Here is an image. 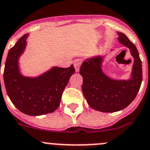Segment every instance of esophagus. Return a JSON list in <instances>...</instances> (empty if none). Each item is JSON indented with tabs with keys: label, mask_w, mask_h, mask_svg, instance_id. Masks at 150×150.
<instances>
[{
	"label": "esophagus",
	"mask_w": 150,
	"mask_h": 150,
	"mask_svg": "<svg viewBox=\"0 0 150 150\" xmlns=\"http://www.w3.org/2000/svg\"><path fill=\"white\" fill-rule=\"evenodd\" d=\"M81 63H82V61H81V59H76V60L74 62V66H75L76 72H78V71H79L80 67H81Z\"/></svg>",
	"instance_id": "34e87169"
}]
</instances>
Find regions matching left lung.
<instances>
[{"label":"left lung","instance_id":"1","mask_svg":"<svg viewBox=\"0 0 150 150\" xmlns=\"http://www.w3.org/2000/svg\"><path fill=\"white\" fill-rule=\"evenodd\" d=\"M119 41L128 47L134 58L131 78L127 81L110 79L102 71L103 57L96 56L83 62L82 91L90 107L101 112H115L125 108L137 95L142 82V61L136 45L122 33Z\"/></svg>","mask_w":150,"mask_h":150}]
</instances>
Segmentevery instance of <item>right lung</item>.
<instances>
[{"label":"right lung","instance_id":"obj_1","mask_svg":"<svg viewBox=\"0 0 150 150\" xmlns=\"http://www.w3.org/2000/svg\"><path fill=\"white\" fill-rule=\"evenodd\" d=\"M27 36L23 35L8 51L4 72L7 94L23 114L40 116L53 113L59 107L64 89L75 69L72 64L68 68L55 67L37 78L23 76L18 59L25 48Z\"/></svg>","mask_w":150,"mask_h":150}]
</instances>
